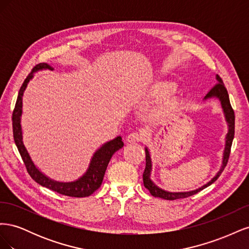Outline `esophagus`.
I'll list each match as a JSON object with an SVG mask.
<instances>
[{
  "mask_svg": "<svg viewBox=\"0 0 249 249\" xmlns=\"http://www.w3.org/2000/svg\"><path fill=\"white\" fill-rule=\"evenodd\" d=\"M144 138V135L142 133H137V132H133L130 135H127V137L125 138V141L127 143H134V142H137V141H141Z\"/></svg>",
  "mask_w": 249,
  "mask_h": 249,
  "instance_id": "34e87169",
  "label": "esophagus"
}]
</instances>
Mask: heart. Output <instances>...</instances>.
I'll list each match as a JSON object with an SVG mask.
<instances>
[{"instance_id":"b5f03b06","label":"heart","mask_w":249,"mask_h":249,"mask_svg":"<svg viewBox=\"0 0 249 249\" xmlns=\"http://www.w3.org/2000/svg\"><path fill=\"white\" fill-rule=\"evenodd\" d=\"M172 87L171 86H169V85H166V86H162L160 89H159V91H158V93H159V95H161V96H165V95H167V94H169L171 91H172Z\"/></svg>"}]
</instances>
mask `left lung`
I'll use <instances>...</instances> for the list:
<instances>
[{
    "label": "left lung",
    "instance_id": "obj_1",
    "mask_svg": "<svg viewBox=\"0 0 249 249\" xmlns=\"http://www.w3.org/2000/svg\"><path fill=\"white\" fill-rule=\"evenodd\" d=\"M216 80L218 83L212 89L210 90L203 100L216 97V99L220 101L221 107H222L224 116H225V120H227L228 126H229L228 134H227V136H225V147L223 150L222 165H221L219 171L216 173V176L212 179H211L210 182L199 187L198 189L188 191V192H169L166 190H163L160 187H158L153 182V179L150 178V175H152V169H153V164H152V159H150L149 150L147 147H145V162H146V164H145L144 172H143V184H144V187L149 191V193L153 195V196L160 197V198L167 199V200H175L178 198H185L188 196H191V195L196 194L197 192L201 191L202 189H205V188H207L208 186L212 185L215 180L219 178L221 172L223 171L225 166H227L229 158H230V154H231V143H232V139H233V135H235V113H233V110L231 106L228 90H227V88H225L221 78L218 76V74L216 76Z\"/></svg>",
    "mask_w": 249,
    "mask_h": 249
}]
</instances>
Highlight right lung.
Segmentation results:
<instances>
[{"label": "right lung", "instance_id": "obj_1", "mask_svg": "<svg viewBox=\"0 0 249 249\" xmlns=\"http://www.w3.org/2000/svg\"><path fill=\"white\" fill-rule=\"evenodd\" d=\"M42 70H50L53 71L54 69L47 63H40L36 65L31 73L26 78V80L22 83V85L19 89V92L18 95V100L16 107L13 110L12 114V127H13V138L14 142L18 146V152L22 161H24L26 168L29 172L30 177H31L36 183L39 185L48 188L57 193L66 196L71 197H86L91 195L94 191H96L102 185L103 178L106 172L107 166L110 162L112 156L114 155L115 152L124 146L123 138L117 136L113 140L103 144L96 152L93 154L91 160H90L89 166L86 172L80 177L79 178L71 180V182H60V180H55L48 176L42 173L38 167L36 166L34 162L32 161L31 157H30L28 150L22 141V131H21V124H20V117L22 113V95H24L25 90L29 81L33 78V73L35 71H42Z\"/></svg>", "mask_w": 249, "mask_h": 249}]
</instances>
